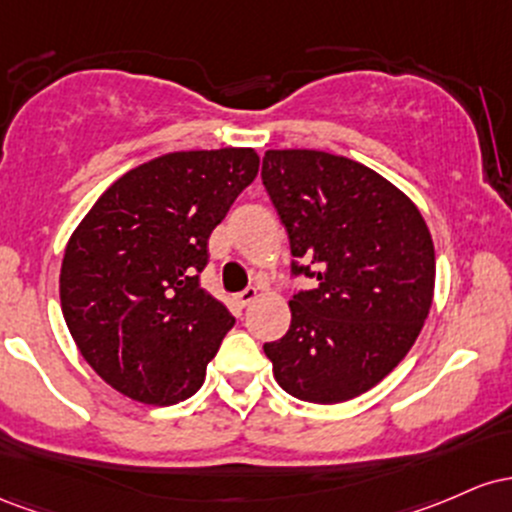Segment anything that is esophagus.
I'll return each instance as SVG.
<instances>
[{"mask_svg":"<svg viewBox=\"0 0 512 512\" xmlns=\"http://www.w3.org/2000/svg\"><path fill=\"white\" fill-rule=\"evenodd\" d=\"M256 297H258V290H256V287H254V285H251V287H246V290H241V292H239V295H237V297H234V302H237V304H239V307H249V304H251V302H254V300H256Z\"/></svg>","mask_w":512,"mask_h":512,"instance_id":"obj_1","label":"esophagus"}]
</instances>
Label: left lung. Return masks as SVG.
Returning <instances> with one entry per match:
<instances>
[{
  "mask_svg": "<svg viewBox=\"0 0 512 512\" xmlns=\"http://www.w3.org/2000/svg\"><path fill=\"white\" fill-rule=\"evenodd\" d=\"M261 179L290 237V329L263 343L280 387L312 404L367 392L428 319L433 239L416 205L377 171L317 149H268Z\"/></svg>",
  "mask_w": 512,
  "mask_h": 512,
  "instance_id": "left-lung-1",
  "label": "left lung"
}]
</instances>
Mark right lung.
Listing matches in <instances>:
<instances>
[{
    "mask_svg": "<svg viewBox=\"0 0 512 512\" xmlns=\"http://www.w3.org/2000/svg\"><path fill=\"white\" fill-rule=\"evenodd\" d=\"M256 174L246 147L164 154L120 176L72 234L62 314L86 363L120 394L169 406L200 389L234 326L200 285L208 241Z\"/></svg>",
    "mask_w": 512,
    "mask_h": 512,
    "instance_id": "obj_1",
    "label": "right lung"
}]
</instances>
